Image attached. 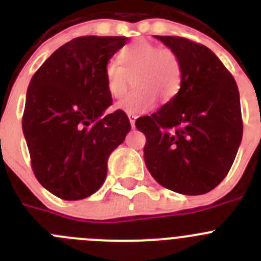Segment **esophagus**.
<instances>
[{"label": "esophagus", "mask_w": 261, "mask_h": 261, "mask_svg": "<svg viewBox=\"0 0 261 261\" xmlns=\"http://www.w3.org/2000/svg\"><path fill=\"white\" fill-rule=\"evenodd\" d=\"M128 119H129V123H130V126L135 128L136 125V119H137V115L135 114H128Z\"/></svg>", "instance_id": "obj_1"}]
</instances>
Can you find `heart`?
Returning <instances> with one entry per match:
<instances>
[{"label":"heart","instance_id":"1","mask_svg":"<svg viewBox=\"0 0 261 261\" xmlns=\"http://www.w3.org/2000/svg\"><path fill=\"white\" fill-rule=\"evenodd\" d=\"M103 75L114 99L125 95L133 78L136 90L117 103V108L126 114H142L154 108L156 99L170 103L176 98L183 82V65L171 48L137 40L120 50L119 61L110 60L106 64Z\"/></svg>","mask_w":261,"mask_h":261}]
</instances>
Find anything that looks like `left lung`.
Instances as JSON below:
<instances>
[{
	"label": "left lung",
	"instance_id": "1",
	"mask_svg": "<svg viewBox=\"0 0 261 261\" xmlns=\"http://www.w3.org/2000/svg\"><path fill=\"white\" fill-rule=\"evenodd\" d=\"M179 55L180 93L150 116L136 120L146 137L144 158L167 190L202 195L231 168L243 135L237 82L208 47L180 36H155Z\"/></svg>",
	"mask_w": 261,
	"mask_h": 261
}]
</instances>
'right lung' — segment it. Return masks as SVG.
I'll use <instances>...</instances> for the list:
<instances>
[{
    "instance_id": "right-lung-1",
    "label": "right lung",
    "mask_w": 261,
    "mask_h": 261,
    "mask_svg": "<svg viewBox=\"0 0 261 261\" xmlns=\"http://www.w3.org/2000/svg\"><path fill=\"white\" fill-rule=\"evenodd\" d=\"M125 36H81L45 60L31 78L23 135L39 183L62 200L89 197L102 187L107 161L130 130L112 105L105 66Z\"/></svg>"
}]
</instances>
